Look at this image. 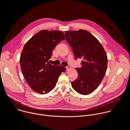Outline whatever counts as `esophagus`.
<instances>
[{"label":"esophagus","instance_id":"obj_1","mask_svg":"<svg viewBox=\"0 0 130 130\" xmlns=\"http://www.w3.org/2000/svg\"><path fill=\"white\" fill-rule=\"evenodd\" d=\"M66 69H67V70H69L70 69V66H67V67H66Z\"/></svg>","mask_w":130,"mask_h":130}]
</instances>
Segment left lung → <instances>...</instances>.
Here are the masks:
<instances>
[{
    "label": "left lung",
    "mask_w": 130,
    "mask_h": 130,
    "mask_svg": "<svg viewBox=\"0 0 130 130\" xmlns=\"http://www.w3.org/2000/svg\"><path fill=\"white\" fill-rule=\"evenodd\" d=\"M65 35L76 59H82L81 67L76 68L78 78L71 82V86L80 94L88 95L98 87L105 76L106 53L97 39L86 30L65 31Z\"/></svg>",
    "instance_id": "8db88e82"
}]
</instances>
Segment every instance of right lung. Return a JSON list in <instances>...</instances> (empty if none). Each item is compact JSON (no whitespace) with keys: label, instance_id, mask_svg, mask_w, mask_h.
I'll use <instances>...</instances> for the list:
<instances>
[{"label":"right lung","instance_id":"add662e5","mask_svg":"<svg viewBox=\"0 0 130 130\" xmlns=\"http://www.w3.org/2000/svg\"><path fill=\"white\" fill-rule=\"evenodd\" d=\"M65 40L62 31L43 30L25 45L20 60L21 70L26 82L34 91L48 93L55 87L61 73L66 70L63 66L48 62L53 49Z\"/></svg>","mask_w":130,"mask_h":130}]
</instances>
